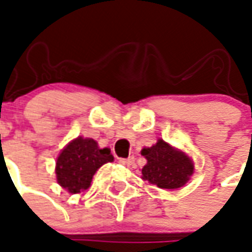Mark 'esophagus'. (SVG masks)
Returning <instances> with one entry per match:
<instances>
[{
  "mask_svg": "<svg viewBox=\"0 0 252 252\" xmlns=\"http://www.w3.org/2000/svg\"><path fill=\"white\" fill-rule=\"evenodd\" d=\"M133 161H135V159H133V158H128V159H123V158H121V159H119V163L120 164H123V165H131V164H133Z\"/></svg>",
  "mask_w": 252,
  "mask_h": 252,
  "instance_id": "34e87169",
  "label": "esophagus"
}]
</instances>
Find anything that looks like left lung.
I'll return each mask as SVG.
<instances>
[{"instance_id": "left-lung-1", "label": "left lung", "mask_w": 252, "mask_h": 252, "mask_svg": "<svg viewBox=\"0 0 252 252\" xmlns=\"http://www.w3.org/2000/svg\"><path fill=\"white\" fill-rule=\"evenodd\" d=\"M141 155L147 159V164L141 169L143 179L159 188L183 187L193 172L192 160L161 139L150 148H143Z\"/></svg>"}]
</instances>
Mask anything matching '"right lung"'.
Masks as SVG:
<instances>
[{
  "instance_id": "obj_1",
  "label": "right lung",
  "mask_w": 252,
  "mask_h": 252,
  "mask_svg": "<svg viewBox=\"0 0 252 252\" xmlns=\"http://www.w3.org/2000/svg\"><path fill=\"white\" fill-rule=\"evenodd\" d=\"M109 161H113L109 148L100 150L93 139L80 136L70 141L57 158V182L70 193H77L87 189L96 171Z\"/></svg>"
}]
</instances>
